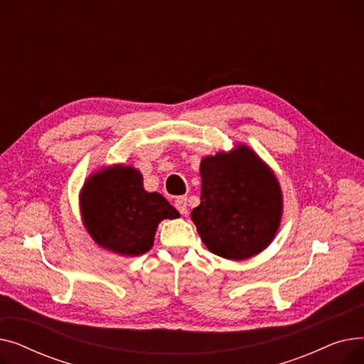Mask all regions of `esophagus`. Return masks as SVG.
Instances as JSON below:
<instances>
[{
	"instance_id": "34e87169",
	"label": "esophagus",
	"mask_w": 364,
	"mask_h": 364,
	"mask_svg": "<svg viewBox=\"0 0 364 364\" xmlns=\"http://www.w3.org/2000/svg\"><path fill=\"white\" fill-rule=\"evenodd\" d=\"M176 208L177 211L181 214V215H187L188 209H187V198L186 196H180L176 199Z\"/></svg>"
}]
</instances>
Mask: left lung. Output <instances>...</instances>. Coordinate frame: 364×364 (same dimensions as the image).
Here are the masks:
<instances>
[{"mask_svg":"<svg viewBox=\"0 0 364 364\" xmlns=\"http://www.w3.org/2000/svg\"><path fill=\"white\" fill-rule=\"evenodd\" d=\"M200 205L192 211L198 233L213 254L247 259L274 239L283 196L274 172L245 144L200 162Z\"/></svg>","mask_w":364,"mask_h":364,"instance_id":"obj_1","label":"left lung"}]
</instances>
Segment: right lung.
<instances>
[{"label": "right lung", "instance_id": "right-lung-1", "mask_svg": "<svg viewBox=\"0 0 364 364\" xmlns=\"http://www.w3.org/2000/svg\"><path fill=\"white\" fill-rule=\"evenodd\" d=\"M80 203L94 242L124 257L150 251L159 223L180 217L162 195L146 192L141 172L127 165L94 172L84 183Z\"/></svg>", "mask_w": 364, "mask_h": 364}]
</instances>
